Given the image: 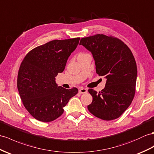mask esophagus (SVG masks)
Returning <instances> with one entry per match:
<instances>
[{
	"mask_svg": "<svg viewBox=\"0 0 154 154\" xmlns=\"http://www.w3.org/2000/svg\"><path fill=\"white\" fill-rule=\"evenodd\" d=\"M88 92V89L85 88H80L79 89V93H85Z\"/></svg>",
	"mask_w": 154,
	"mask_h": 154,
	"instance_id": "1",
	"label": "esophagus"
}]
</instances>
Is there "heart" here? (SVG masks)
Here are the masks:
<instances>
[{"label":"heart","instance_id":"b5f03b06","mask_svg":"<svg viewBox=\"0 0 154 154\" xmlns=\"http://www.w3.org/2000/svg\"><path fill=\"white\" fill-rule=\"evenodd\" d=\"M84 54H80L78 55H84Z\"/></svg>","mask_w":154,"mask_h":154}]
</instances>
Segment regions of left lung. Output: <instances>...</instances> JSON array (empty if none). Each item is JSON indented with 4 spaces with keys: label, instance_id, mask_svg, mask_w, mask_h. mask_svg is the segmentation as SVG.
<instances>
[{
    "label": "left lung",
    "instance_id": "1",
    "mask_svg": "<svg viewBox=\"0 0 154 154\" xmlns=\"http://www.w3.org/2000/svg\"><path fill=\"white\" fill-rule=\"evenodd\" d=\"M80 44L91 52L97 74L107 79L101 91L88 89L93 97L88 110L103 120L117 119L130 106L135 94L137 67L132 52L120 39L103 34L82 38Z\"/></svg>",
    "mask_w": 154,
    "mask_h": 154
}]
</instances>
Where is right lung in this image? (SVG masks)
Here are the masks:
<instances>
[{"label":"right lung","instance_id":"1","mask_svg":"<svg viewBox=\"0 0 154 154\" xmlns=\"http://www.w3.org/2000/svg\"><path fill=\"white\" fill-rule=\"evenodd\" d=\"M80 38L54 40L30 51L25 56L17 74V86L25 108L34 118L50 122L61 116L76 88L57 86L55 77L65 69Z\"/></svg>","mask_w":154,"mask_h":154}]
</instances>
